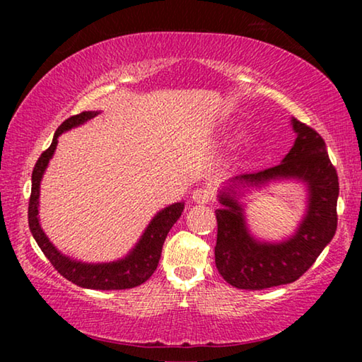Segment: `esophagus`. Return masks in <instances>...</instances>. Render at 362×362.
<instances>
[{
  "label": "esophagus",
  "mask_w": 362,
  "mask_h": 362,
  "mask_svg": "<svg viewBox=\"0 0 362 362\" xmlns=\"http://www.w3.org/2000/svg\"><path fill=\"white\" fill-rule=\"evenodd\" d=\"M192 198H193L194 203L207 204V203H211V201H212L214 192H212V188H209V187H199V188L194 189Z\"/></svg>",
  "instance_id": "1"
}]
</instances>
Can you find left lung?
I'll return each instance as SVG.
<instances>
[{
  "instance_id": "8db88e82",
  "label": "left lung",
  "mask_w": 362,
  "mask_h": 362,
  "mask_svg": "<svg viewBox=\"0 0 362 362\" xmlns=\"http://www.w3.org/2000/svg\"><path fill=\"white\" fill-rule=\"evenodd\" d=\"M297 134L291 151L274 168L243 174L220 189L223 209L216 211V265L226 283L238 289L260 291L297 281L332 241L337 230L339 177L322 137L292 118ZM300 180L309 189V206L298 231L281 243H263L250 235L237 198L244 187L273 180Z\"/></svg>"
}]
</instances>
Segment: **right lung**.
<instances>
[{
	"mask_svg": "<svg viewBox=\"0 0 362 362\" xmlns=\"http://www.w3.org/2000/svg\"><path fill=\"white\" fill-rule=\"evenodd\" d=\"M99 112H83L75 116H70L65 119L59 129L54 134L52 144L46 151L41 153L38 161L35 164L32 174V194H30L28 203V225L30 231L38 243L42 254L47 257V260L52 263L54 268L62 274L65 279L71 281L73 284L84 289H97V291H118V289H131L144 284L148 279L158 267V262L161 259V250L164 240H166L169 230L179 220L183 212L185 203H174L163 211H159L151 222L146 226L144 235L140 236L139 243L136 244L129 254L124 259H119L110 263H84L73 260L70 257L60 254L54 247V244L49 241L45 235L40 218H38V204H40V183L42 174L49 164V159L52 158L54 151L59 142V136L65 131L76 127L83 122L93 119Z\"/></svg>",
	"mask_w": 362,
	"mask_h": 362,
	"instance_id": "right-lung-1",
	"label": "right lung"
}]
</instances>
